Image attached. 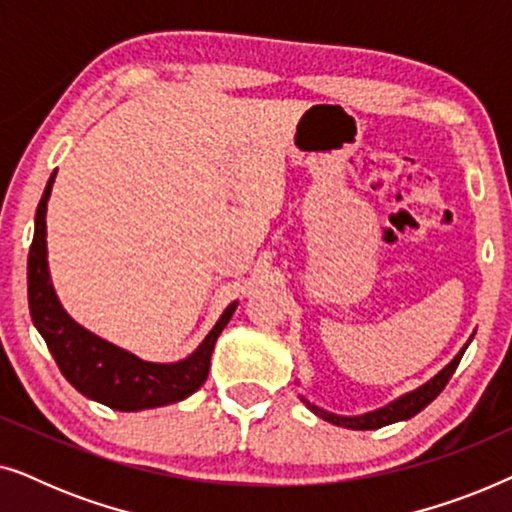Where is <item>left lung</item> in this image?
I'll return each instance as SVG.
<instances>
[{
    "label": "left lung",
    "instance_id": "left-lung-1",
    "mask_svg": "<svg viewBox=\"0 0 512 512\" xmlns=\"http://www.w3.org/2000/svg\"><path fill=\"white\" fill-rule=\"evenodd\" d=\"M473 335L468 338L466 345L459 349V354L454 356V359L447 363V366L440 370L438 375H433L429 382L422 384V387H417L415 391H408V394L394 398V401L382 405V408H377V410L363 412V415H335V412H328L324 408H319V405L310 403L303 394H300V401H303L307 408L314 412V415L324 419V422H331L335 426H345V429H354V431H370V429H380V426H387L394 422H405V419L415 417L417 412H422L426 405H429L433 398H436L440 391L445 389V384L450 382L452 373L457 370L461 356H464V352H466V347L471 345Z\"/></svg>",
    "mask_w": 512,
    "mask_h": 512
}]
</instances>
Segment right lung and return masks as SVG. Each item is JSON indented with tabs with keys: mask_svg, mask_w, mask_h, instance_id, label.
Masks as SVG:
<instances>
[{
	"mask_svg": "<svg viewBox=\"0 0 512 512\" xmlns=\"http://www.w3.org/2000/svg\"><path fill=\"white\" fill-rule=\"evenodd\" d=\"M53 181L55 172L48 179L34 216V240L27 256V300L34 326L46 340L60 373L90 401L114 410L137 412L184 401L205 384L214 345L235 314L237 300L223 310L198 349L174 363L144 361L76 324L58 300L48 272L46 209Z\"/></svg>",
	"mask_w": 512,
	"mask_h": 512,
	"instance_id": "add662e5",
	"label": "right lung"
}]
</instances>
